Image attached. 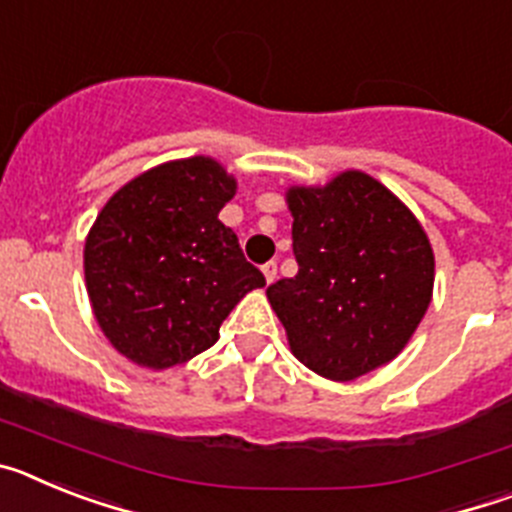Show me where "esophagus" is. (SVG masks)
I'll return each mask as SVG.
<instances>
[{"instance_id":"esophagus-1","label":"esophagus","mask_w":512,"mask_h":512,"mask_svg":"<svg viewBox=\"0 0 512 512\" xmlns=\"http://www.w3.org/2000/svg\"><path fill=\"white\" fill-rule=\"evenodd\" d=\"M261 271H264L266 284H274V279H277V264H274V261H269V264L261 266Z\"/></svg>"}]
</instances>
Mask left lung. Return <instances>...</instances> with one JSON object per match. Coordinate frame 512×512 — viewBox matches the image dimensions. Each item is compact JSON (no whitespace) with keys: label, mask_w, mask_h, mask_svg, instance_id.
<instances>
[{"label":"left lung","mask_w":512,"mask_h":512,"mask_svg":"<svg viewBox=\"0 0 512 512\" xmlns=\"http://www.w3.org/2000/svg\"><path fill=\"white\" fill-rule=\"evenodd\" d=\"M297 274L266 289L295 359L333 382L390 364L433 297L436 259L418 217L364 171L289 187Z\"/></svg>","instance_id":"left-lung-1"}]
</instances>
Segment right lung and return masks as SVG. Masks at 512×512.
Masks as SVG:
<instances>
[{"label":"right lung","mask_w":512,"mask_h":512,"mask_svg":"<svg viewBox=\"0 0 512 512\" xmlns=\"http://www.w3.org/2000/svg\"><path fill=\"white\" fill-rule=\"evenodd\" d=\"M238 182L210 156L166 161L112 194L84 243V279L107 341L153 372L184 364L266 284L217 220Z\"/></svg>","instance_id":"right-lung-1"}]
</instances>
